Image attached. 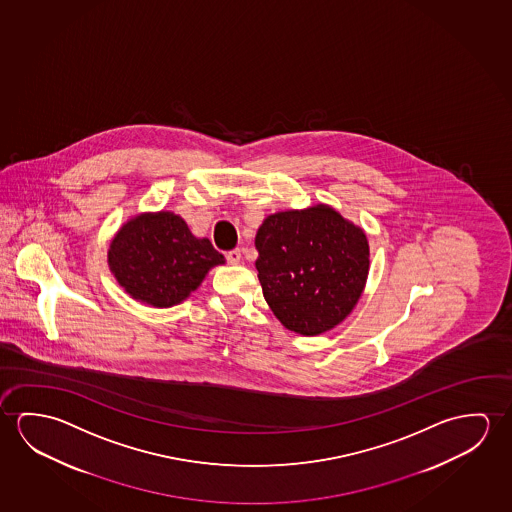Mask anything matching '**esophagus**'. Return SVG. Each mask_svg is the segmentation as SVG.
<instances>
[{"label":"esophagus","mask_w":512,"mask_h":512,"mask_svg":"<svg viewBox=\"0 0 512 512\" xmlns=\"http://www.w3.org/2000/svg\"><path fill=\"white\" fill-rule=\"evenodd\" d=\"M226 260H228L229 265H238V263L242 261V251H240V249L229 251L228 254H226Z\"/></svg>","instance_id":"1"}]
</instances>
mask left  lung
<instances>
[{"instance_id":"obj_1","label":"left lung","mask_w":512,"mask_h":512,"mask_svg":"<svg viewBox=\"0 0 512 512\" xmlns=\"http://www.w3.org/2000/svg\"><path fill=\"white\" fill-rule=\"evenodd\" d=\"M256 249L263 297L288 331H331L363 295L370 272L365 229L329 204L268 215Z\"/></svg>"}]
</instances>
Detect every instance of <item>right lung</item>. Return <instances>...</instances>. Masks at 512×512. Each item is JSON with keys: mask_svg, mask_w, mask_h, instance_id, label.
<instances>
[{"mask_svg": "<svg viewBox=\"0 0 512 512\" xmlns=\"http://www.w3.org/2000/svg\"><path fill=\"white\" fill-rule=\"evenodd\" d=\"M108 267L131 299L149 308L187 301L211 268L226 260L172 211H144L126 220L108 249Z\"/></svg>", "mask_w": 512, "mask_h": 512, "instance_id": "obj_1", "label": "right lung"}]
</instances>
